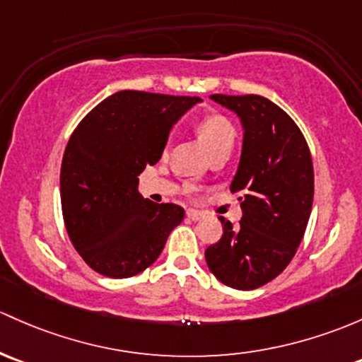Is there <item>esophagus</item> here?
<instances>
[{
    "label": "esophagus",
    "instance_id": "1",
    "mask_svg": "<svg viewBox=\"0 0 362 362\" xmlns=\"http://www.w3.org/2000/svg\"><path fill=\"white\" fill-rule=\"evenodd\" d=\"M187 216L191 220H199V218H203L204 213L199 211V210H192V208H191V210H187Z\"/></svg>",
    "mask_w": 362,
    "mask_h": 362
}]
</instances>
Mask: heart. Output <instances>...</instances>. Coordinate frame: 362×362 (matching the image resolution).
I'll list each match as a JSON object with an SVG mask.
<instances>
[{"label":"heart","mask_w":362,"mask_h":362,"mask_svg":"<svg viewBox=\"0 0 362 362\" xmlns=\"http://www.w3.org/2000/svg\"><path fill=\"white\" fill-rule=\"evenodd\" d=\"M197 133L208 151H215L218 147L234 144V127L222 114H208L197 123Z\"/></svg>","instance_id":"1"}]
</instances>
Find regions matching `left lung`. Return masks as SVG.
I'll return each mask as SVG.
<instances>
[{"label":"left lung","mask_w":362,"mask_h":362,"mask_svg":"<svg viewBox=\"0 0 362 362\" xmlns=\"http://www.w3.org/2000/svg\"><path fill=\"white\" fill-rule=\"evenodd\" d=\"M241 119L243 151L230 184L241 197L239 227L220 216L223 234L204 251L213 276L255 290L286 269L302 243L314 199L305 136L279 105L260 95H210Z\"/></svg>","instance_id":"obj_1"}]
</instances>
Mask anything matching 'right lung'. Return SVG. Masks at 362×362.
<instances>
[{"label": "right lung", "instance_id": "obj_1", "mask_svg": "<svg viewBox=\"0 0 362 362\" xmlns=\"http://www.w3.org/2000/svg\"><path fill=\"white\" fill-rule=\"evenodd\" d=\"M199 97L123 90L102 100L72 132L60 168L67 234L102 276L123 279L158 260L184 220L178 204L139 192V175L161 158L170 130Z\"/></svg>", "mask_w": 362, "mask_h": 362}]
</instances>
